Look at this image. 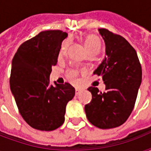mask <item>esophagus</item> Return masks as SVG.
<instances>
[{
  "instance_id": "34e87169",
  "label": "esophagus",
  "mask_w": 151,
  "mask_h": 151,
  "mask_svg": "<svg viewBox=\"0 0 151 151\" xmlns=\"http://www.w3.org/2000/svg\"><path fill=\"white\" fill-rule=\"evenodd\" d=\"M82 89H80V88H76L75 89V94L77 95H78V94H80V93H81V92H82Z\"/></svg>"
}]
</instances>
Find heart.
I'll return each instance as SVG.
<instances>
[{"instance_id":"obj_1","label":"heart","mask_w":151,"mask_h":151,"mask_svg":"<svg viewBox=\"0 0 151 151\" xmlns=\"http://www.w3.org/2000/svg\"><path fill=\"white\" fill-rule=\"evenodd\" d=\"M84 45L86 50L90 52L93 49H99L101 47V42L95 35H88L87 36H86L84 40ZM67 47H68V42H65L60 50V56H63L66 52ZM77 77H78V72L74 69H69L67 71V78L70 82H77Z\"/></svg>"}]
</instances>
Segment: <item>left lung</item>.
Listing matches in <instances>:
<instances>
[{"instance_id": "obj_1", "label": "left lung", "mask_w": 151, "mask_h": 151, "mask_svg": "<svg viewBox=\"0 0 151 151\" xmlns=\"http://www.w3.org/2000/svg\"><path fill=\"white\" fill-rule=\"evenodd\" d=\"M104 40L106 56L94 74L101 76L106 91L91 86V102L85 106L91 123L99 129H112L123 124L134 108L142 83V66L135 49L119 35L99 29Z\"/></svg>"}]
</instances>
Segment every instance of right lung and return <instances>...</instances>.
I'll return each mask as SVG.
<instances>
[{
    "label": "right lung",
    "mask_w": 151,
    "mask_h": 151,
    "mask_svg": "<svg viewBox=\"0 0 151 151\" xmlns=\"http://www.w3.org/2000/svg\"><path fill=\"white\" fill-rule=\"evenodd\" d=\"M68 34L59 30L42 31L18 47L12 60L10 90L27 123L41 131H52L65 121L68 102L75 89L68 82L50 84L61 43Z\"/></svg>",
    "instance_id": "add662e5"
}]
</instances>
